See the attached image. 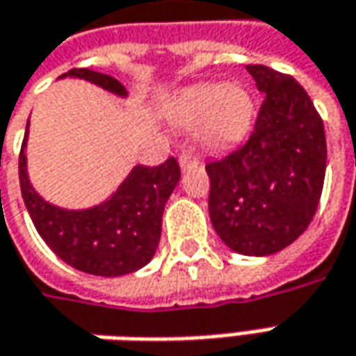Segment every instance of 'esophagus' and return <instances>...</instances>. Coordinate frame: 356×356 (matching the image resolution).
<instances>
[{
	"mask_svg": "<svg viewBox=\"0 0 356 356\" xmlns=\"http://www.w3.org/2000/svg\"><path fill=\"white\" fill-rule=\"evenodd\" d=\"M178 161H180V168L182 170H190V168H194V166L200 164V156L195 152H192V150H184Z\"/></svg>",
	"mask_w": 356,
	"mask_h": 356,
	"instance_id": "1",
	"label": "esophagus"
}]
</instances>
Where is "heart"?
<instances>
[{
	"instance_id": "b5f03b06",
	"label": "heart",
	"mask_w": 356,
	"mask_h": 356,
	"mask_svg": "<svg viewBox=\"0 0 356 356\" xmlns=\"http://www.w3.org/2000/svg\"><path fill=\"white\" fill-rule=\"evenodd\" d=\"M252 121V99L239 86L197 83L184 92L174 107L178 127L197 125L207 147H227L239 140Z\"/></svg>"
}]
</instances>
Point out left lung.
<instances>
[{"label":"left lung","instance_id":"1","mask_svg":"<svg viewBox=\"0 0 356 356\" xmlns=\"http://www.w3.org/2000/svg\"><path fill=\"white\" fill-rule=\"evenodd\" d=\"M247 70L264 94L241 147L206 164L211 225L229 249L266 257L294 243L316 216L325 180L323 119L290 74Z\"/></svg>","mask_w":356,"mask_h":356}]
</instances>
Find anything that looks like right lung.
I'll use <instances>...</instances> for the list:
<instances>
[{
    "label": "right lung",
    "instance_id": "obj_1",
    "mask_svg": "<svg viewBox=\"0 0 356 356\" xmlns=\"http://www.w3.org/2000/svg\"><path fill=\"white\" fill-rule=\"evenodd\" d=\"M62 76L83 78L117 95L127 94L119 80L90 68H72ZM27 133L19 152L21 194L35 227L52 252L66 264L95 276H123L149 264L161 241L162 211L180 180L178 161L170 156L159 166H135L102 206L68 211L50 206L29 182Z\"/></svg>",
    "mask_w": 356,
    "mask_h": 356
}]
</instances>
